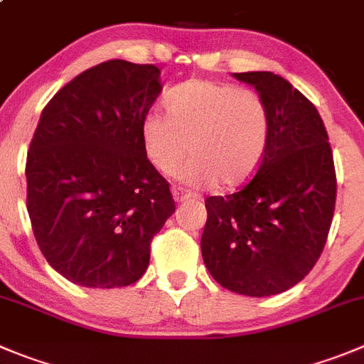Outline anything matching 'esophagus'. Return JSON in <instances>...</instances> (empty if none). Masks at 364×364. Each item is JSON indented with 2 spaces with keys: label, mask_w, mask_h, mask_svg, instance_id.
<instances>
[{
  "label": "esophagus",
  "mask_w": 364,
  "mask_h": 364,
  "mask_svg": "<svg viewBox=\"0 0 364 364\" xmlns=\"http://www.w3.org/2000/svg\"><path fill=\"white\" fill-rule=\"evenodd\" d=\"M172 196L178 203L181 201H188V199H198V193H192L188 190H183V188H174L172 190Z\"/></svg>",
  "instance_id": "obj_1"
}]
</instances>
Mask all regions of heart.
I'll return each instance as SVG.
<instances>
[{
	"label": "heart",
	"instance_id": "b5f03b06",
	"mask_svg": "<svg viewBox=\"0 0 364 364\" xmlns=\"http://www.w3.org/2000/svg\"><path fill=\"white\" fill-rule=\"evenodd\" d=\"M168 114L151 111L141 122V144L161 174L188 185L237 188L253 178L269 144L271 118L259 91L213 80H188L168 97Z\"/></svg>",
	"mask_w": 364,
	"mask_h": 364
}]
</instances>
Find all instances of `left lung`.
Here are the masks:
<instances>
[{
    "instance_id": "8db88e82",
    "label": "left lung",
    "mask_w": 364,
    "mask_h": 364,
    "mask_svg": "<svg viewBox=\"0 0 364 364\" xmlns=\"http://www.w3.org/2000/svg\"><path fill=\"white\" fill-rule=\"evenodd\" d=\"M233 77L266 100L269 144L239 192L205 201L201 253L228 291L271 296L304 280L320 259L334 217V158L318 109L287 80L271 71Z\"/></svg>"
}]
</instances>
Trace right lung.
I'll list each match as a JSON object with an SVG mask.
<instances>
[{"label": "right lung", "instance_id": "1", "mask_svg": "<svg viewBox=\"0 0 364 364\" xmlns=\"http://www.w3.org/2000/svg\"><path fill=\"white\" fill-rule=\"evenodd\" d=\"M159 91L154 64L105 60L41 113L26 154V208L44 259L73 284L113 289L140 280L152 237L174 213L168 181L141 144Z\"/></svg>", "mask_w": 364, "mask_h": 364}]
</instances>
